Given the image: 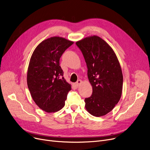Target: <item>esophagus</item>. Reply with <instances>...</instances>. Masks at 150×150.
<instances>
[{"label":"esophagus","instance_id":"esophagus-1","mask_svg":"<svg viewBox=\"0 0 150 150\" xmlns=\"http://www.w3.org/2000/svg\"><path fill=\"white\" fill-rule=\"evenodd\" d=\"M82 83V81L81 80H78L75 83V85L76 86V87H78V86H79L80 84H81Z\"/></svg>","mask_w":150,"mask_h":150}]
</instances>
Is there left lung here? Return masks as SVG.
I'll use <instances>...</instances> for the list:
<instances>
[{"label":"left lung","mask_w":150,"mask_h":150,"mask_svg":"<svg viewBox=\"0 0 150 150\" xmlns=\"http://www.w3.org/2000/svg\"><path fill=\"white\" fill-rule=\"evenodd\" d=\"M88 67L92 94L86 98L85 108L92 115L101 117L111 112L122 92L123 74L119 60L109 45L97 36L76 42Z\"/></svg>","instance_id":"1"}]
</instances>
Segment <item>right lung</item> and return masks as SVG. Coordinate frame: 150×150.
I'll return each instance as SVG.
<instances>
[{"instance_id": "1", "label": "right lung", "mask_w": 150, "mask_h": 150, "mask_svg": "<svg viewBox=\"0 0 150 150\" xmlns=\"http://www.w3.org/2000/svg\"><path fill=\"white\" fill-rule=\"evenodd\" d=\"M74 44L54 36L45 39L35 49L30 60L27 85L35 103L47 112L59 111L65 105L71 86L63 77L59 59Z\"/></svg>"}]
</instances>
